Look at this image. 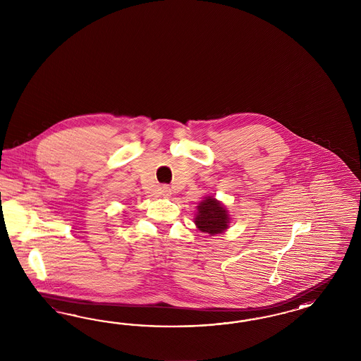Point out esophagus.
<instances>
[{
	"mask_svg": "<svg viewBox=\"0 0 361 361\" xmlns=\"http://www.w3.org/2000/svg\"><path fill=\"white\" fill-rule=\"evenodd\" d=\"M171 188L168 185H163L161 188H160V193H161V196H169L171 195Z\"/></svg>",
	"mask_w": 361,
	"mask_h": 361,
	"instance_id": "esophagus-1",
	"label": "esophagus"
}]
</instances>
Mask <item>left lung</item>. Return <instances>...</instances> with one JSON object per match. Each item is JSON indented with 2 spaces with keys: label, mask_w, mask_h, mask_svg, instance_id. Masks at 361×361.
I'll list each match as a JSON object with an SVG mask.
<instances>
[{
  "label": "left lung",
  "mask_w": 361,
  "mask_h": 361,
  "mask_svg": "<svg viewBox=\"0 0 361 361\" xmlns=\"http://www.w3.org/2000/svg\"><path fill=\"white\" fill-rule=\"evenodd\" d=\"M197 228L202 233H209L210 235L219 234L221 231L229 228V216L226 209L224 208L219 201L213 197H207L197 207Z\"/></svg>",
  "instance_id": "8db88e82"
}]
</instances>
